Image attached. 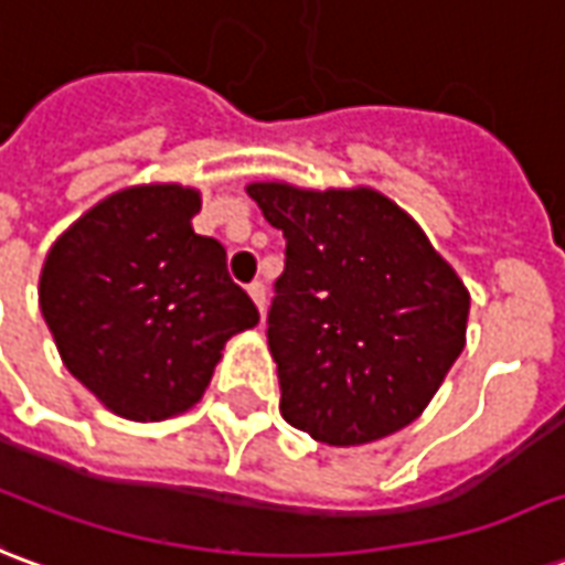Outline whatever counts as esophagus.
<instances>
[{
    "mask_svg": "<svg viewBox=\"0 0 565 565\" xmlns=\"http://www.w3.org/2000/svg\"><path fill=\"white\" fill-rule=\"evenodd\" d=\"M249 298L255 301V307L264 313V303H267V286H264L262 279H255V282H249Z\"/></svg>",
    "mask_w": 565,
    "mask_h": 565,
    "instance_id": "1",
    "label": "esophagus"
}]
</instances>
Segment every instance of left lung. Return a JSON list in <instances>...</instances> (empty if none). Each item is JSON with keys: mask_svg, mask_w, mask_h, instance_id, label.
Segmentation results:
<instances>
[{"mask_svg": "<svg viewBox=\"0 0 565 565\" xmlns=\"http://www.w3.org/2000/svg\"><path fill=\"white\" fill-rule=\"evenodd\" d=\"M286 237L267 343L286 423L331 447L423 414L466 347L468 291L414 218L371 188L249 185Z\"/></svg>", "mask_w": 565, "mask_h": 565, "instance_id": "left-lung-1", "label": "left lung"}]
</instances>
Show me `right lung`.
<instances>
[{"instance_id":"right-lung-1","label":"right lung","mask_w":565,"mask_h":565,"mask_svg":"<svg viewBox=\"0 0 565 565\" xmlns=\"http://www.w3.org/2000/svg\"><path fill=\"white\" fill-rule=\"evenodd\" d=\"M200 194H111L51 246L39 303L63 365L118 417L154 423L200 402L222 347L258 322L218 239L191 227Z\"/></svg>"}]
</instances>
